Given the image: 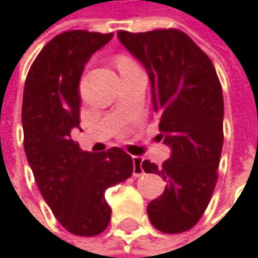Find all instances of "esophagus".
Instances as JSON below:
<instances>
[{
  "instance_id": "34e87169",
  "label": "esophagus",
  "mask_w": 258,
  "mask_h": 258,
  "mask_svg": "<svg viewBox=\"0 0 258 258\" xmlns=\"http://www.w3.org/2000/svg\"><path fill=\"white\" fill-rule=\"evenodd\" d=\"M142 163H143V158H142V157H137V155L133 157V166H134V167H133V175H134V176L143 175Z\"/></svg>"
}]
</instances>
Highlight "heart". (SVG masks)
I'll use <instances>...</instances> for the list:
<instances>
[{
  "mask_svg": "<svg viewBox=\"0 0 258 258\" xmlns=\"http://www.w3.org/2000/svg\"><path fill=\"white\" fill-rule=\"evenodd\" d=\"M128 64H131V61L127 59V58H119L118 59V67H124V66H128Z\"/></svg>",
  "mask_w": 258,
  "mask_h": 258,
  "instance_id": "obj_1",
  "label": "heart"
}]
</instances>
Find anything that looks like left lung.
<instances>
[{
    "instance_id": "left-lung-1",
    "label": "left lung",
    "mask_w": 258,
    "mask_h": 258,
    "mask_svg": "<svg viewBox=\"0 0 258 258\" xmlns=\"http://www.w3.org/2000/svg\"><path fill=\"white\" fill-rule=\"evenodd\" d=\"M118 38L148 73L158 136L170 148L161 167L142 163L166 182L148 205L149 221L163 233L186 232L202 218L218 179L224 100L215 67L179 29L119 31Z\"/></svg>"
}]
</instances>
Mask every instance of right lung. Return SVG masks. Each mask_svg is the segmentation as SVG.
<instances>
[{"instance_id":"right-lung-1","label":"right lung","mask_w":258,"mask_h":258,"mask_svg":"<svg viewBox=\"0 0 258 258\" xmlns=\"http://www.w3.org/2000/svg\"><path fill=\"white\" fill-rule=\"evenodd\" d=\"M113 34L67 31L38 53L26 76L22 127L26 160L56 220L78 236H95L110 223L109 186L133 175V158L121 148L82 151L72 139L80 130L79 82L89 58Z\"/></svg>"}]
</instances>
